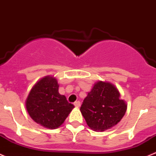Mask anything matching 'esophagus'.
Returning <instances> with one entry per match:
<instances>
[{
    "mask_svg": "<svg viewBox=\"0 0 156 156\" xmlns=\"http://www.w3.org/2000/svg\"><path fill=\"white\" fill-rule=\"evenodd\" d=\"M74 105L75 106L76 108H79L81 106V102L79 101H76L74 102Z\"/></svg>",
    "mask_w": 156,
    "mask_h": 156,
    "instance_id": "esophagus-1",
    "label": "esophagus"
}]
</instances>
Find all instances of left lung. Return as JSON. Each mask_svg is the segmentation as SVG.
<instances>
[{
	"instance_id": "8db88e82",
	"label": "left lung",
	"mask_w": 156,
	"mask_h": 156,
	"mask_svg": "<svg viewBox=\"0 0 156 156\" xmlns=\"http://www.w3.org/2000/svg\"><path fill=\"white\" fill-rule=\"evenodd\" d=\"M127 110L125 100L114 84L99 81L87 93L80 111L88 126L95 132H104L120 122Z\"/></svg>"
}]
</instances>
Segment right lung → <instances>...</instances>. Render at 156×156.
Wrapping results in <instances>:
<instances>
[{
	"label": "right lung",
	"mask_w": 156,
	"mask_h": 156,
	"mask_svg": "<svg viewBox=\"0 0 156 156\" xmlns=\"http://www.w3.org/2000/svg\"><path fill=\"white\" fill-rule=\"evenodd\" d=\"M58 90L56 78L45 76L33 86L25 100L26 109L33 120L47 129L60 127L75 108Z\"/></svg>",
	"instance_id": "add662e5"
}]
</instances>
